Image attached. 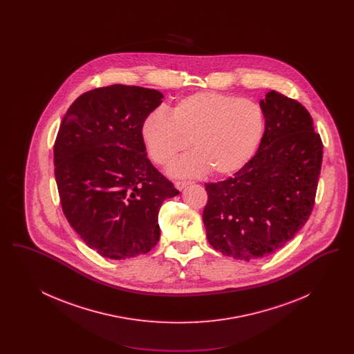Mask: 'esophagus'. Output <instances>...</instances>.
<instances>
[{"instance_id": "34e87169", "label": "esophagus", "mask_w": 354, "mask_h": 354, "mask_svg": "<svg viewBox=\"0 0 354 354\" xmlns=\"http://www.w3.org/2000/svg\"><path fill=\"white\" fill-rule=\"evenodd\" d=\"M188 185H189L188 182H175V187H176V189H179V191L185 189V187Z\"/></svg>"}]
</instances>
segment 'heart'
<instances>
[{
    "mask_svg": "<svg viewBox=\"0 0 354 354\" xmlns=\"http://www.w3.org/2000/svg\"><path fill=\"white\" fill-rule=\"evenodd\" d=\"M264 131L263 111L254 102L202 91L178 102L171 115L155 111L142 123V138L160 166L191 146L194 150L169 166L174 176L231 175L257 150Z\"/></svg>",
    "mask_w": 354,
    "mask_h": 354,
    "instance_id": "b5f03b06",
    "label": "heart"
}]
</instances>
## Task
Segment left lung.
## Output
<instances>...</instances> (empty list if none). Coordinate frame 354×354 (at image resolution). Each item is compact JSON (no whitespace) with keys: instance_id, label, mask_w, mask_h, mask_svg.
<instances>
[{"instance_id":"obj_1","label":"left lung","mask_w":354,"mask_h":354,"mask_svg":"<svg viewBox=\"0 0 354 354\" xmlns=\"http://www.w3.org/2000/svg\"><path fill=\"white\" fill-rule=\"evenodd\" d=\"M264 134L252 159L227 180L205 185L203 221L224 256L257 260L283 248L312 212L322 142L301 103L272 90L260 101Z\"/></svg>"}]
</instances>
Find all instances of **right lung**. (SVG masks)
Here are the masks:
<instances>
[{"label":"right lung","mask_w":354,"mask_h":354,"mask_svg":"<svg viewBox=\"0 0 354 354\" xmlns=\"http://www.w3.org/2000/svg\"><path fill=\"white\" fill-rule=\"evenodd\" d=\"M153 88L113 84L73 102L54 145L64 214L87 247L124 260L150 252L158 214L179 191L152 166L142 123L160 103Z\"/></svg>","instance_id":"obj_1"}]
</instances>
